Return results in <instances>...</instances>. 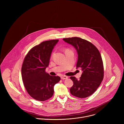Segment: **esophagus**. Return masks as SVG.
<instances>
[{
    "label": "esophagus",
    "mask_w": 124,
    "mask_h": 124,
    "mask_svg": "<svg viewBox=\"0 0 124 124\" xmlns=\"http://www.w3.org/2000/svg\"><path fill=\"white\" fill-rule=\"evenodd\" d=\"M61 79H67L68 77L67 76H65V75H62V76H61Z\"/></svg>",
    "instance_id": "34e87169"
}]
</instances>
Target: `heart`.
Returning a JSON list of instances; mask_svg holds the SVG:
<instances>
[{"label":"heart","instance_id":"obj_1","mask_svg":"<svg viewBox=\"0 0 124 124\" xmlns=\"http://www.w3.org/2000/svg\"><path fill=\"white\" fill-rule=\"evenodd\" d=\"M68 50H66V51H68Z\"/></svg>","mask_w":124,"mask_h":124}]
</instances>
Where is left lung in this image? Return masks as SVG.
Masks as SVG:
<instances>
[{
    "instance_id": "left-lung-1",
    "label": "left lung",
    "mask_w": 124,
    "mask_h": 124,
    "mask_svg": "<svg viewBox=\"0 0 124 124\" xmlns=\"http://www.w3.org/2000/svg\"><path fill=\"white\" fill-rule=\"evenodd\" d=\"M63 40L73 46L78 53L77 68L83 73L79 80L71 76L73 85L71 94L84 98L92 95L98 88L104 78V66L100 53L91 42L79 37L64 38Z\"/></svg>"
}]
</instances>
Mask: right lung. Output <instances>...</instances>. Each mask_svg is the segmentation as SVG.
<instances>
[{
    "label": "right lung",
    "mask_w": 124,
    "mask_h": 124,
    "mask_svg": "<svg viewBox=\"0 0 124 124\" xmlns=\"http://www.w3.org/2000/svg\"><path fill=\"white\" fill-rule=\"evenodd\" d=\"M58 41L42 42L31 49L24 58L21 68L23 84L30 96L38 101H44L51 98L54 85L61 80L59 76L50 75L45 71L52 51Z\"/></svg>",
    "instance_id": "add662e5"
}]
</instances>
